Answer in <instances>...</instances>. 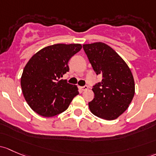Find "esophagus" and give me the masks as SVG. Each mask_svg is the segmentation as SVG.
Here are the masks:
<instances>
[{"instance_id":"1","label":"esophagus","mask_w":156,"mask_h":156,"mask_svg":"<svg viewBox=\"0 0 156 156\" xmlns=\"http://www.w3.org/2000/svg\"><path fill=\"white\" fill-rule=\"evenodd\" d=\"M80 89H81V90H83V91L87 90H88V86L85 85V86H83V87H80Z\"/></svg>"}]
</instances>
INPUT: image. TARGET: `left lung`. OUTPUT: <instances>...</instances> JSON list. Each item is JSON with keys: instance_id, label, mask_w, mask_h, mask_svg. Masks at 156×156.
<instances>
[{"instance_id": "1", "label": "left lung", "mask_w": 156, "mask_h": 156, "mask_svg": "<svg viewBox=\"0 0 156 156\" xmlns=\"http://www.w3.org/2000/svg\"><path fill=\"white\" fill-rule=\"evenodd\" d=\"M83 48L93 70L102 75L93 90L94 99L88 103L91 113L106 120L117 119L129 108L135 87L129 66L109 45L103 42L84 44Z\"/></svg>"}]
</instances>
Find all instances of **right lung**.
<instances>
[{"label": "right lung", "mask_w": 156, "mask_h": 156, "mask_svg": "<svg viewBox=\"0 0 156 156\" xmlns=\"http://www.w3.org/2000/svg\"><path fill=\"white\" fill-rule=\"evenodd\" d=\"M82 48L81 44H55L35 54L24 66L21 78L24 97L39 115L51 117L67 109L78 94L76 85L60 80L69 72L68 63Z\"/></svg>", "instance_id": "right-lung-1"}]
</instances>
